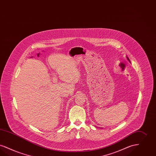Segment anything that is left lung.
I'll list each match as a JSON object with an SVG mask.
<instances>
[{"instance_id": "left-lung-1", "label": "left lung", "mask_w": 156, "mask_h": 156, "mask_svg": "<svg viewBox=\"0 0 156 156\" xmlns=\"http://www.w3.org/2000/svg\"><path fill=\"white\" fill-rule=\"evenodd\" d=\"M126 58H127V60H128V61H129V62H130V60H129V58H128V57H126Z\"/></svg>"}]
</instances>
